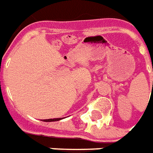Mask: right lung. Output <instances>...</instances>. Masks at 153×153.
I'll use <instances>...</instances> for the list:
<instances>
[{
	"label": "right lung",
	"instance_id": "1",
	"mask_svg": "<svg viewBox=\"0 0 153 153\" xmlns=\"http://www.w3.org/2000/svg\"><path fill=\"white\" fill-rule=\"evenodd\" d=\"M62 118H53V119H45L43 120V122H56V121H59Z\"/></svg>",
	"mask_w": 153,
	"mask_h": 153
}]
</instances>
